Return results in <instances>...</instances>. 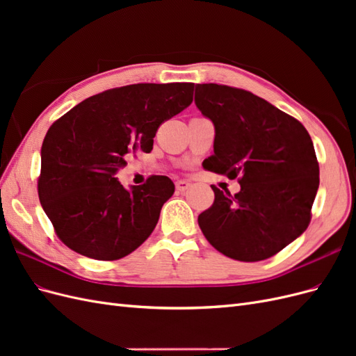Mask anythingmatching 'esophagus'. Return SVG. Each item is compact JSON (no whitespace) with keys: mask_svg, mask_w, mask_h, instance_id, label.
Returning <instances> with one entry per match:
<instances>
[{"mask_svg":"<svg viewBox=\"0 0 356 356\" xmlns=\"http://www.w3.org/2000/svg\"><path fill=\"white\" fill-rule=\"evenodd\" d=\"M175 187H177L178 191H186V190L190 187V182H188V181H184V179H181V181H177V182H175Z\"/></svg>","mask_w":356,"mask_h":356,"instance_id":"1","label":"esophagus"}]
</instances>
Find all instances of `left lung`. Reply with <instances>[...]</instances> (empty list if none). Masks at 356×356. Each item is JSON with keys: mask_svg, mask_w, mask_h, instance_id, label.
I'll list each match as a JSON object with an SVG mask.
<instances>
[{"mask_svg": "<svg viewBox=\"0 0 356 356\" xmlns=\"http://www.w3.org/2000/svg\"><path fill=\"white\" fill-rule=\"evenodd\" d=\"M195 102L215 127L208 170L239 177L234 196L215 186L199 215L204 238L239 261H261L296 241L310 222L319 165L305 126L243 89L196 84Z\"/></svg>", "mask_w": 356, "mask_h": 356, "instance_id": "8db88e82", "label": "left lung"}]
</instances>
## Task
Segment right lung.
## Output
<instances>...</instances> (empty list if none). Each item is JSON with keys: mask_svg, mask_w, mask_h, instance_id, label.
I'll use <instances>...</instances> for the list:
<instances>
[{"mask_svg": "<svg viewBox=\"0 0 356 356\" xmlns=\"http://www.w3.org/2000/svg\"><path fill=\"white\" fill-rule=\"evenodd\" d=\"M193 83H138L75 105L50 126L41 147L38 196L72 251L113 261L134 252L154 230L174 195L168 177L124 188L115 178L126 159L149 153L159 126L193 102Z\"/></svg>", "mask_w": 356, "mask_h": 356, "instance_id": "add662e5", "label": "right lung"}]
</instances>
